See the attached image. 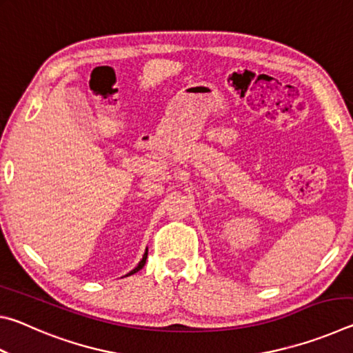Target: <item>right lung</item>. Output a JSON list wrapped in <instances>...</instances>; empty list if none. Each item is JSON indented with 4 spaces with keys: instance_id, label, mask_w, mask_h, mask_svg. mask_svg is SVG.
Here are the masks:
<instances>
[{
    "instance_id": "add662e5",
    "label": "right lung",
    "mask_w": 353,
    "mask_h": 353,
    "mask_svg": "<svg viewBox=\"0 0 353 353\" xmlns=\"http://www.w3.org/2000/svg\"><path fill=\"white\" fill-rule=\"evenodd\" d=\"M146 259H148V249H146V252H145V255H143V259L140 260V263H139V265H137V268H134V270H132V271H130L129 274H126V277H128V276H132V274H135V272H139V271L141 270V268H143V266H145V263H146Z\"/></svg>"
}]
</instances>
